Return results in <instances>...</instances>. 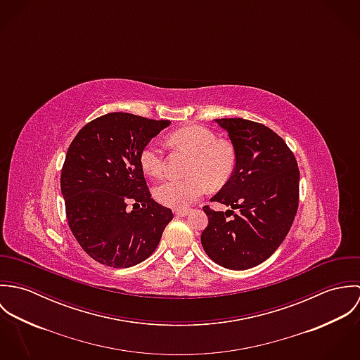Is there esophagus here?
<instances>
[{
    "label": "esophagus",
    "instance_id": "34e87169",
    "mask_svg": "<svg viewBox=\"0 0 360 360\" xmlns=\"http://www.w3.org/2000/svg\"><path fill=\"white\" fill-rule=\"evenodd\" d=\"M174 214L179 216V217H184V216L188 214V210H187V209H176V210H174Z\"/></svg>",
    "mask_w": 360,
    "mask_h": 360
}]
</instances>
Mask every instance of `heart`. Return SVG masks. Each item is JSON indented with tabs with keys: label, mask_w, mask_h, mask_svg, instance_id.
Segmentation results:
<instances>
[{
	"label": "heart",
	"mask_w": 360,
	"mask_h": 360,
	"mask_svg": "<svg viewBox=\"0 0 360 360\" xmlns=\"http://www.w3.org/2000/svg\"><path fill=\"white\" fill-rule=\"evenodd\" d=\"M169 141L191 154V159L187 166L188 176L169 177L155 187V198L162 205L186 209L202 197L206 184L219 188L231 179L237 165L236 150L230 143L219 140L212 130L201 126L184 127L174 131ZM140 163L148 176H163L165 154L156 141L141 150Z\"/></svg>",
	"instance_id": "heart-1"
}]
</instances>
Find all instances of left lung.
I'll return each mask as SVG.
<instances>
[{
  "label": "left lung",
  "instance_id": "obj_1",
  "mask_svg": "<svg viewBox=\"0 0 360 360\" xmlns=\"http://www.w3.org/2000/svg\"><path fill=\"white\" fill-rule=\"evenodd\" d=\"M216 122L229 133L237 165L210 200L231 209L204 206L207 226L201 243L217 264L245 270L271 257L288 234L300 202V169L285 141L264 124L241 117Z\"/></svg>",
  "mask_w": 360,
  "mask_h": 360
}]
</instances>
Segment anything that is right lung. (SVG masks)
<instances>
[{
	"label": "right lung",
	"mask_w": 360,
	"mask_h": 360,
	"mask_svg": "<svg viewBox=\"0 0 360 360\" xmlns=\"http://www.w3.org/2000/svg\"><path fill=\"white\" fill-rule=\"evenodd\" d=\"M169 124L113 112L87 123L70 143L60 191L69 227L94 260L130 267L156 250L173 213L151 198L140 154ZM129 202L139 207L129 212Z\"/></svg>",
	"instance_id": "obj_1"
}]
</instances>
